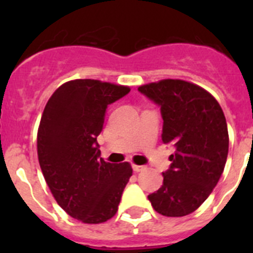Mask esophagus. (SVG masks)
Returning <instances> with one entry per match:
<instances>
[{
    "label": "esophagus",
    "instance_id": "1",
    "mask_svg": "<svg viewBox=\"0 0 253 253\" xmlns=\"http://www.w3.org/2000/svg\"><path fill=\"white\" fill-rule=\"evenodd\" d=\"M131 167H133V171L134 172H140V171H143V169H146V167H144V166H138V165H133V166H131Z\"/></svg>",
    "mask_w": 253,
    "mask_h": 253
}]
</instances>
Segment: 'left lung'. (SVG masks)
Instances as JSON below:
<instances>
[{
	"label": "left lung",
	"instance_id": "obj_1",
	"mask_svg": "<svg viewBox=\"0 0 253 253\" xmlns=\"http://www.w3.org/2000/svg\"><path fill=\"white\" fill-rule=\"evenodd\" d=\"M138 91L161 107L162 142L176 148L149 202L165 216L187 215L207 200L224 169L229 146L224 113L208 91L181 80L143 84Z\"/></svg>",
	"mask_w": 253,
	"mask_h": 253
}]
</instances>
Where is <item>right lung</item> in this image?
Returning a JSON list of instances; mask_svg holds the SVG:
<instances>
[{"label":"right lung","instance_id":"1","mask_svg":"<svg viewBox=\"0 0 253 253\" xmlns=\"http://www.w3.org/2000/svg\"><path fill=\"white\" fill-rule=\"evenodd\" d=\"M130 88L99 80H75L48 100L38 129V158L58 205L72 218L99 224L118 211L133 169L109 163L99 143L107 105Z\"/></svg>","mask_w":253,"mask_h":253}]
</instances>
